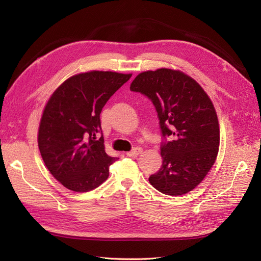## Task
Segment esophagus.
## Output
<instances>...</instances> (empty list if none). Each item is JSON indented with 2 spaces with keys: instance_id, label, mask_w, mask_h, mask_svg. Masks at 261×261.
I'll list each match as a JSON object with an SVG mask.
<instances>
[{
  "instance_id": "1",
  "label": "esophagus",
  "mask_w": 261,
  "mask_h": 261,
  "mask_svg": "<svg viewBox=\"0 0 261 261\" xmlns=\"http://www.w3.org/2000/svg\"><path fill=\"white\" fill-rule=\"evenodd\" d=\"M141 152H143V149L139 148V147H136V148L132 149L130 151H128L127 153H126V155H127V156H137V155L140 154Z\"/></svg>"
}]
</instances>
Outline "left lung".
I'll list each match as a JSON object with an SVG mask.
<instances>
[{
  "instance_id": "left-lung-1",
  "label": "left lung",
  "mask_w": 261,
  "mask_h": 261,
  "mask_svg": "<svg viewBox=\"0 0 261 261\" xmlns=\"http://www.w3.org/2000/svg\"><path fill=\"white\" fill-rule=\"evenodd\" d=\"M130 90L151 101L159 118L163 162L150 175V184L165 195L191 192L208 174L219 151V122L211 100L193 78L169 68L140 73Z\"/></svg>"
}]
</instances>
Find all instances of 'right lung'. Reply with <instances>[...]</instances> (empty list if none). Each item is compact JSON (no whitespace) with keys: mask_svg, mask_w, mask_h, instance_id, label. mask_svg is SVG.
Wrapping results in <instances>:
<instances>
[{"mask_svg":"<svg viewBox=\"0 0 261 261\" xmlns=\"http://www.w3.org/2000/svg\"><path fill=\"white\" fill-rule=\"evenodd\" d=\"M130 77L99 70L78 74L63 83L46 103L39 150L51 174L70 191L89 192L108 178L117 158L105 150L100 113Z\"/></svg>","mask_w":261,"mask_h":261,"instance_id":"add662e5","label":"right lung"}]
</instances>
